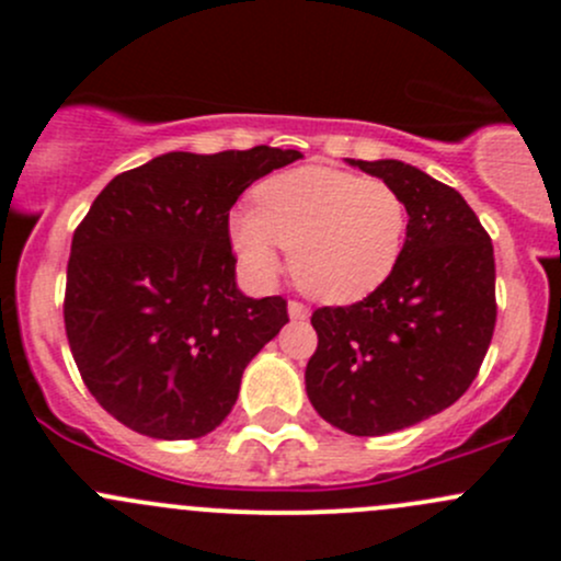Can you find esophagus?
<instances>
[{
  "label": "esophagus",
  "mask_w": 561,
  "mask_h": 561,
  "mask_svg": "<svg viewBox=\"0 0 561 561\" xmlns=\"http://www.w3.org/2000/svg\"><path fill=\"white\" fill-rule=\"evenodd\" d=\"M287 314H290L293 320H307V317H309V309L304 307L301 301H290V304H287Z\"/></svg>",
  "instance_id": "obj_1"
}]
</instances>
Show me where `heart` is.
<instances>
[{"mask_svg":"<svg viewBox=\"0 0 561 561\" xmlns=\"http://www.w3.org/2000/svg\"><path fill=\"white\" fill-rule=\"evenodd\" d=\"M230 244L254 282L279 274L290 249L298 287L317 301L353 304L375 293L399 263L407 203L382 179L336 168H296L254 190V208L230 217Z\"/></svg>","mask_w":561,"mask_h":561,"instance_id":"heart-1","label":"heart"}]
</instances>
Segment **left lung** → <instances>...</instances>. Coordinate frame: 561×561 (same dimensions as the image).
<instances>
[{
    "label": "left lung",
    "mask_w": 561,
    "mask_h": 561,
    "mask_svg": "<svg viewBox=\"0 0 561 561\" xmlns=\"http://www.w3.org/2000/svg\"><path fill=\"white\" fill-rule=\"evenodd\" d=\"M404 197L407 239L375 293L312 314L307 393L322 421L382 437L437 415L478 377L496 325L494 247L454 186L399 160H347Z\"/></svg>",
    "instance_id": "1"
}]
</instances>
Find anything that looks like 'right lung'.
Returning <instances> with one entry per match:
<instances>
[{"label":"right lung","instance_id":"right-lung-1","mask_svg":"<svg viewBox=\"0 0 561 561\" xmlns=\"http://www.w3.org/2000/svg\"><path fill=\"white\" fill-rule=\"evenodd\" d=\"M301 151H171L118 173L76 228L65 331L89 393L154 439L214 432L247 364L282 331V296L236 287L230 208Z\"/></svg>","mask_w":561,"mask_h":561}]
</instances>
